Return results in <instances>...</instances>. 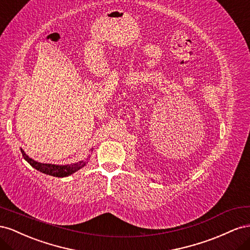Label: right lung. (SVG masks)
Instances as JSON below:
<instances>
[{
  "label": "right lung",
  "instance_id": "1",
  "mask_svg": "<svg viewBox=\"0 0 250 250\" xmlns=\"http://www.w3.org/2000/svg\"><path fill=\"white\" fill-rule=\"evenodd\" d=\"M91 151H93V148H91ZM21 153H22L24 159L29 163V165L41 173H44L46 175H50L53 177H68L72 175L73 173L77 172L78 169H81L88 163V160L90 156L85 160H81L75 163H70V165H52V163H42L39 161H35L32 158H30L22 148H21Z\"/></svg>",
  "mask_w": 250,
  "mask_h": 250
}]
</instances>
